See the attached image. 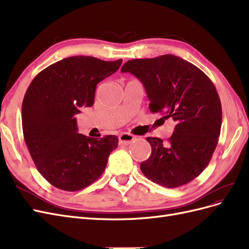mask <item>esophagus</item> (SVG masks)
Segmentation results:
<instances>
[{
  "mask_svg": "<svg viewBox=\"0 0 249 249\" xmlns=\"http://www.w3.org/2000/svg\"><path fill=\"white\" fill-rule=\"evenodd\" d=\"M118 138H119V143H120V144H124V145H129L135 140V137L133 136V135L127 134V133L122 134Z\"/></svg>",
  "mask_w": 249,
  "mask_h": 249,
  "instance_id": "obj_1",
  "label": "esophagus"
}]
</instances>
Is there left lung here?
<instances>
[{
    "mask_svg": "<svg viewBox=\"0 0 249 249\" xmlns=\"http://www.w3.org/2000/svg\"><path fill=\"white\" fill-rule=\"evenodd\" d=\"M122 72L138 78L149 99V110L177 123L167 142L147 137L152 154L140 164L143 175L166 188L197 178L217 146L222 109L214 84L198 67L175 55L133 59Z\"/></svg>",
    "mask_w": 249,
    "mask_h": 249,
    "instance_id": "1",
    "label": "left lung"
}]
</instances>
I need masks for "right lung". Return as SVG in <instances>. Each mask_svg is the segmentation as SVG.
<instances>
[{
    "instance_id": "obj_1",
    "label": "right lung",
    "mask_w": 249,
    "mask_h": 249,
    "mask_svg": "<svg viewBox=\"0 0 249 249\" xmlns=\"http://www.w3.org/2000/svg\"><path fill=\"white\" fill-rule=\"evenodd\" d=\"M123 60L73 56L48 66L29 85L21 106L22 132L37 170L54 187L79 191L99 178L118 138L78 133L76 114L94 103L96 85Z\"/></svg>"
}]
</instances>
